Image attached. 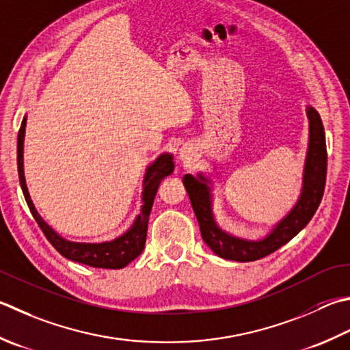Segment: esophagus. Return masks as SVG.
I'll list each match as a JSON object with an SVG mask.
<instances>
[{"instance_id": "34e87169", "label": "esophagus", "mask_w": 350, "mask_h": 350, "mask_svg": "<svg viewBox=\"0 0 350 350\" xmlns=\"http://www.w3.org/2000/svg\"><path fill=\"white\" fill-rule=\"evenodd\" d=\"M189 153H191L189 150L182 148V150H180V159H182V161H189V156H191Z\"/></svg>"}]
</instances>
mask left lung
Wrapping results in <instances>:
<instances>
[{"mask_svg":"<svg viewBox=\"0 0 350 350\" xmlns=\"http://www.w3.org/2000/svg\"><path fill=\"white\" fill-rule=\"evenodd\" d=\"M306 115L310 120V141H308L302 193L293 209L262 239L252 241L223 230L212 214V194L208 177L202 173L197 174V177L185 174L183 185L188 191L191 204L200 226L202 238L217 256L238 262L256 261L288 243L316 214L325 191L327 153L325 129L319 112L308 106Z\"/></svg>","mask_w":350,"mask_h":350,"instance_id":"1","label":"left lung"}]
</instances>
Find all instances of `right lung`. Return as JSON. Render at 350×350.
I'll list each match as a JSON object with an SVG mask.
<instances>
[{"label":"right lung","mask_w":350,"mask_h":350,"mask_svg":"<svg viewBox=\"0 0 350 350\" xmlns=\"http://www.w3.org/2000/svg\"><path fill=\"white\" fill-rule=\"evenodd\" d=\"M25 124L27 116H24L23 122H21V129L18 133V174H19V183L23 188V193L25 197V202L29 204V209L34 220L42 229L44 235L48 241L56 249L62 256H65L71 261L85 264L89 267H95V269H122L129 262H132L135 258H138L144 247H146L147 239V226H148V217L152 212V206L154 202V197L157 193V188L162 182L163 177L170 176L174 170L173 156L168 153L161 154L157 159L148 165L146 176H144V191H142V208L141 214L136 217L132 228H130L126 234L112 239V241L106 243H72L68 239L62 238L57 232H54L50 226H48L44 218L39 215V212L34 208V204L30 198L29 189H27L25 177H24V136H25Z\"/></svg>","instance_id":"1"}]
</instances>
